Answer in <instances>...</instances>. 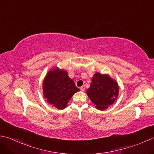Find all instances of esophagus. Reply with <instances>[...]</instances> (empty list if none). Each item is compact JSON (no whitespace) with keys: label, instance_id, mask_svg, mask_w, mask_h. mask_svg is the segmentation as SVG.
I'll list each match as a JSON object with an SVG mask.
<instances>
[{"label":"esophagus","instance_id":"1","mask_svg":"<svg viewBox=\"0 0 154 154\" xmlns=\"http://www.w3.org/2000/svg\"><path fill=\"white\" fill-rule=\"evenodd\" d=\"M80 89H81L82 91H85V87L84 86V85L81 86V87H80Z\"/></svg>","mask_w":154,"mask_h":154}]
</instances>
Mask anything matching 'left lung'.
I'll return each instance as SVG.
<instances>
[{"mask_svg":"<svg viewBox=\"0 0 154 154\" xmlns=\"http://www.w3.org/2000/svg\"><path fill=\"white\" fill-rule=\"evenodd\" d=\"M87 93L95 107L103 110L114 103L118 95L119 87L116 81L107 75L96 73Z\"/></svg>","mask_w":154,"mask_h":154,"instance_id":"8db88e82","label":"left lung"}]
</instances>
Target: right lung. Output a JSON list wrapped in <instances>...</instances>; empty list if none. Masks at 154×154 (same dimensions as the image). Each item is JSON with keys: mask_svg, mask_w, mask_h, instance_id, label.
Masks as SVG:
<instances>
[{"mask_svg": "<svg viewBox=\"0 0 154 154\" xmlns=\"http://www.w3.org/2000/svg\"><path fill=\"white\" fill-rule=\"evenodd\" d=\"M43 94L49 103L59 109L66 107L74 93L79 91L67 71L58 68L50 71L43 81Z\"/></svg>", "mask_w": 154, "mask_h": 154, "instance_id": "1", "label": "right lung"}]
</instances>
